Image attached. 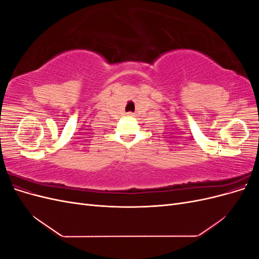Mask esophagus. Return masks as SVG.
Here are the masks:
<instances>
[{
  "mask_svg": "<svg viewBox=\"0 0 259 259\" xmlns=\"http://www.w3.org/2000/svg\"><path fill=\"white\" fill-rule=\"evenodd\" d=\"M127 115H128V116H133V115H134V113H132V112H128V113H127Z\"/></svg>",
  "mask_w": 259,
  "mask_h": 259,
  "instance_id": "1",
  "label": "esophagus"
}]
</instances>
